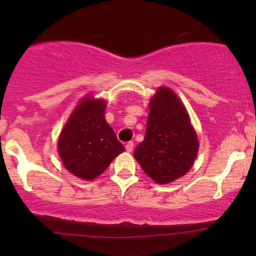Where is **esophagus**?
<instances>
[{
  "mask_svg": "<svg viewBox=\"0 0 256 256\" xmlns=\"http://www.w3.org/2000/svg\"><path fill=\"white\" fill-rule=\"evenodd\" d=\"M125 149L128 152H132V149H134V142H128V143H126Z\"/></svg>",
  "mask_w": 256,
  "mask_h": 256,
  "instance_id": "esophagus-1",
  "label": "esophagus"
}]
</instances>
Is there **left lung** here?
<instances>
[{"label": "left lung", "instance_id": "left-lung-1", "mask_svg": "<svg viewBox=\"0 0 256 256\" xmlns=\"http://www.w3.org/2000/svg\"><path fill=\"white\" fill-rule=\"evenodd\" d=\"M149 106L146 137L134 155L146 174L156 183H171L192 166L198 155V136L173 91L160 88Z\"/></svg>", "mask_w": 256, "mask_h": 256}]
</instances>
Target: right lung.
I'll list each match as a JSON object with an SVG mask.
<instances>
[{
  "mask_svg": "<svg viewBox=\"0 0 256 256\" xmlns=\"http://www.w3.org/2000/svg\"><path fill=\"white\" fill-rule=\"evenodd\" d=\"M102 100L84 98L77 106L58 138L64 167L77 177L92 180L125 150L104 119Z\"/></svg>",
  "mask_w": 256,
  "mask_h": 256,
  "instance_id": "right-lung-1",
  "label": "right lung"
}]
</instances>
